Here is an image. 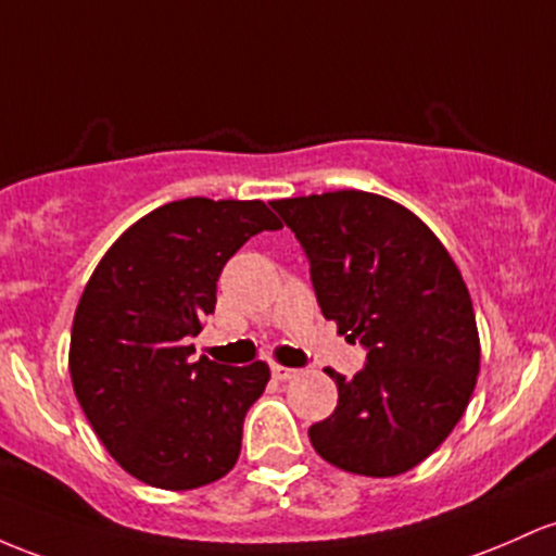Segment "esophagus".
Here are the masks:
<instances>
[{
  "mask_svg": "<svg viewBox=\"0 0 556 556\" xmlns=\"http://www.w3.org/2000/svg\"><path fill=\"white\" fill-rule=\"evenodd\" d=\"M271 375H274V380L285 382V380H295V377L301 375V371H298V369H290V367H279V364H274V367H271Z\"/></svg>",
  "mask_w": 556,
  "mask_h": 556,
  "instance_id": "obj_1",
  "label": "esophagus"
}]
</instances>
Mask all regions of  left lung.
<instances>
[{"label":"left lung","instance_id":"left-lung-1","mask_svg":"<svg viewBox=\"0 0 556 556\" xmlns=\"http://www.w3.org/2000/svg\"><path fill=\"white\" fill-rule=\"evenodd\" d=\"M308 255L325 319L367 348L338 386V406L308 427L329 465L393 478L425 462L454 430L480 371L472 298L422 218L382 194L340 189L274 200Z\"/></svg>","mask_w":556,"mask_h":556}]
</instances>
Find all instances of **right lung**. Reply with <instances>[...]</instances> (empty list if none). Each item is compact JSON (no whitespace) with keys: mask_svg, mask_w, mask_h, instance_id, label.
Listing matches in <instances>:
<instances>
[{"mask_svg":"<svg viewBox=\"0 0 556 556\" xmlns=\"http://www.w3.org/2000/svg\"><path fill=\"white\" fill-rule=\"evenodd\" d=\"M282 229L261 200L161 205L110 245L73 316V390L102 446L137 480L192 491L237 465L242 422L271 371L189 362L218 274L253 235Z\"/></svg>","mask_w":556,"mask_h":556,"instance_id":"obj_1","label":"right lung"}]
</instances>
